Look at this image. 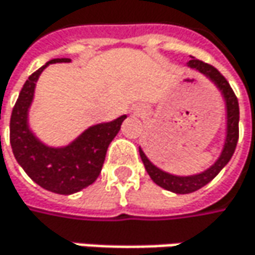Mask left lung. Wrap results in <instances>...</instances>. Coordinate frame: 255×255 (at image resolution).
I'll use <instances>...</instances> for the list:
<instances>
[{
  "label": "left lung",
  "instance_id": "obj_1",
  "mask_svg": "<svg viewBox=\"0 0 255 255\" xmlns=\"http://www.w3.org/2000/svg\"><path fill=\"white\" fill-rule=\"evenodd\" d=\"M187 68L198 71L199 74L208 78L220 91V94L225 100V109H226V132H225V141H223L222 152H220L219 158L216 159V162L213 165H210L207 170L192 174V176H176V174L161 170L146 156L143 149L138 147L140 158H141L144 168L150 178L158 186H161L170 192L178 193V195L192 193V192L204 187L205 184H208L213 178L216 177L228 165V162L230 161V158L236 149V143H238V137H239V105H238V99H236L233 90L230 88L226 78L223 77L214 66L204 63L201 60H196L195 57H192V60L187 62Z\"/></svg>",
  "mask_w": 255,
  "mask_h": 255
}]
</instances>
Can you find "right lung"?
<instances>
[{
	"instance_id": "1",
	"label": "right lung",
	"mask_w": 255,
	"mask_h": 255,
	"mask_svg": "<svg viewBox=\"0 0 255 255\" xmlns=\"http://www.w3.org/2000/svg\"><path fill=\"white\" fill-rule=\"evenodd\" d=\"M71 59H53L33 72L25 82L10 120V143L16 161L36 184L59 195H72L93 184L103 167L106 150L118 134L127 115L84 129L66 146H48L29 127V109L36 81L53 63H69Z\"/></svg>"
}]
</instances>
